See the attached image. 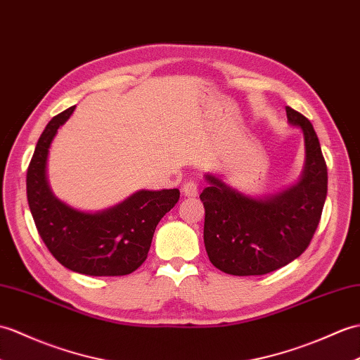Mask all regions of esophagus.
<instances>
[{
    "label": "esophagus",
    "instance_id": "obj_1",
    "mask_svg": "<svg viewBox=\"0 0 360 360\" xmlns=\"http://www.w3.org/2000/svg\"><path fill=\"white\" fill-rule=\"evenodd\" d=\"M182 193H184V196H187V198H196L198 196V186L193 181L184 182Z\"/></svg>",
    "mask_w": 360,
    "mask_h": 360
}]
</instances>
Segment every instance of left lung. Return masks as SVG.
Returning <instances> with one entry per match:
<instances>
[{
  "label": "left lung",
  "instance_id": "1",
  "mask_svg": "<svg viewBox=\"0 0 360 360\" xmlns=\"http://www.w3.org/2000/svg\"><path fill=\"white\" fill-rule=\"evenodd\" d=\"M287 120L304 135L305 162L293 186L252 196L205 173L204 244L210 262L233 276H259L302 255L319 225L327 198V164L311 122L287 107Z\"/></svg>",
  "mask_w": 360,
  "mask_h": 360
}]
</instances>
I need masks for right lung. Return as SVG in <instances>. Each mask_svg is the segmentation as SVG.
Here are the masks:
<instances>
[{"instance_id": "right-lung-1", "label": "right lung", "mask_w": 360, "mask_h": 360, "mask_svg": "<svg viewBox=\"0 0 360 360\" xmlns=\"http://www.w3.org/2000/svg\"><path fill=\"white\" fill-rule=\"evenodd\" d=\"M75 107L52 118L41 133L27 169V200L49 252L65 269L89 276H124L146 261L153 233L178 202L179 190H139L101 212L65 204L50 188L47 158L58 129Z\"/></svg>"}]
</instances>
